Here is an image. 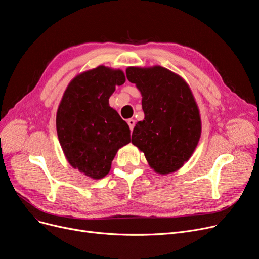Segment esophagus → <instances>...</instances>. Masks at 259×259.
<instances>
[{
	"label": "esophagus",
	"mask_w": 259,
	"mask_h": 259,
	"mask_svg": "<svg viewBox=\"0 0 259 259\" xmlns=\"http://www.w3.org/2000/svg\"><path fill=\"white\" fill-rule=\"evenodd\" d=\"M127 122H128V125H129V127H130V130L132 131V130H133V128H134V125H136V120L132 119V118H130V119H128V120H127Z\"/></svg>",
	"instance_id": "34e87169"
}]
</instances>
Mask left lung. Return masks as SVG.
<instances>
[{
    "instance_id": "1",
    "label": "left lung",
    "mask_w": 259,
    "mask_h": 259,
    "mask_svg": "<svg viewBox=\"0 0 259 259\" xmlns=\"http://www.w3.org/2000/svg\"><path fill=\"white\" fill-rule=\"evenodd\" d=\"M126 75L142 93L145 114L133 129L132 144L145 153L155 172L178 170L192 156L201 136L192 91L181 77L162 66H132Z\"/></svg>"
}]
</instances>
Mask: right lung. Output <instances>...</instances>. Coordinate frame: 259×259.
<instances>
[{
	"instance_id": "obj_1",
	"label": "right lung",
	"mask_w": 259,
	"mask_h": 259,
	"mask_svg": "<svg viewBox=\"0 0 259 259\" xmlns=\"http://www.w3.org/2000/svg\"><path fill=\"white\" fill-rule=\"evenodd\" d=\"M125 81L122 71L100 65L75 77L59 105L56 127L62 150L92 179L108 175L117 150L130 143L128 123L109 106L115 87Z\"/></svg>"
}]
</instances>
